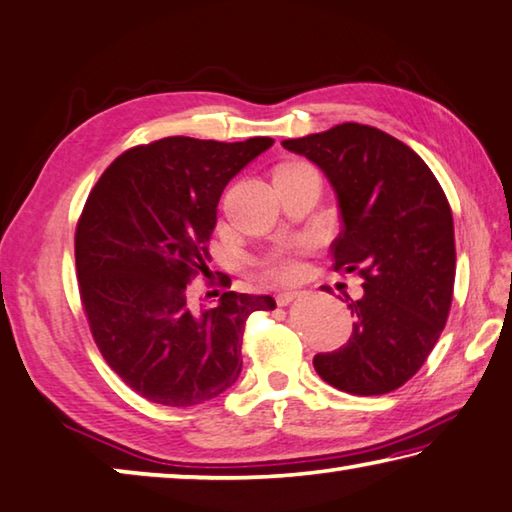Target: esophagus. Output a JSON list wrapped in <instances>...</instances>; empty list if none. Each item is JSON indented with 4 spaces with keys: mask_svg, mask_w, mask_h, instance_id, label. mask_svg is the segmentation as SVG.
<instances>
[{
    "mask_svg": "<svg viewBox=\"0 0 512 512\" xmlns=\"http://www.w3.org/2000/svg\"><path fill=\"white\" fill-rule=\"evenodd\" d=\"M295 297H300V293H297V291H282V293H277L275 300L280 306H286V304H291Z\"/></svg>",
    "mask_w": 512,
    "mask_h": 512,
    "instance_id": "obj_1",
    "label": "esophagus"
}]
</instances>
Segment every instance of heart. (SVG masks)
<instances>
[{"label":"heart","instance_id":"obj_1","mask_svg":"<svg viewBox=\"0 0 512 512\" xmlns=\"http://www.w3.org/2000/svg\"><path fill=\"white\" fill-rule=\"evenodd\" d=\"M264 271L273 280H293L297 275V262L293 250H277L271 257H266Z\"/></svg>","mask_w":512,"mask_h":512}]
</instances>
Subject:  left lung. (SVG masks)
<instances>
[{
    "mask_svg": "<svg viewBox=\"0 0 512 512\" xmlns=\"http://www.w3.org/2000/svg\"><path fill=\"white\" fill-rule=\"evenodd\" d=\"M282 147L327 176L342 217L336 268L365 277V295L349 304V342L318 353L313 367L340 392H394L423 367L448 320L457 259L450 203L421 156L376 127L342 123Z\"/></svg>",
    "mask_w": 512,
    "mask_h": 512,
    "instance_id": "left-lung-1",
    "label": "left lung"
}]
</instances>
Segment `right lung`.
<instances>
[{"instance_id":"right-lung-1","label":"right lung","mask_w":512,"mask_h":512,"mask_svg":"<svg viewBox=\"0 0 512 512\" xmlns=\"http://www.w3.org/2000/svg\"><path fill=\"white\" fill-rule=\"evenodd\" d=\"M273 143L167 136L120 154L89 194L76 230L80 297L102 358L147 401L192 407L224 394L244 365L248 315L275 309L271 295L228 291L197 306L188 291L208 271L221 192Z\"/></svg>"}]
</instances>
